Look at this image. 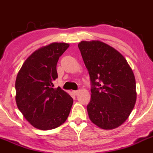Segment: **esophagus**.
<instances>
[{"instance_id":"34e87169","label":"esophagus","mask_w":153,"mask_h":153,"mask_svg":"<svg viewBox=\"0 0 153 153\" xmlns=\"http://www.w3.org/2000/svg\"><path fill=\"white\" fill-rule=\"evenodd\" d=\"M79 93V91H73V94L75 95H78V94Z\"/></svg>"}]
</instances>
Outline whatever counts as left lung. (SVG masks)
<instances>
[{
    "instance_id": "8db88e82",
    "label": "left lung",
    "mask_w": 153,
    "mask_h": 153,
    "mask_svg": "<svg viewBox=\"0 0 153 153\" xmlns=\"http://www.w3.org/2000/svg\"><path fill=\"white\" fill-rule=\"evenodd\" d=\"M78 46L91 79L90 119L102 129L118 128L136 103L134 72L125 57L105 43L83 41Z\"/></svg>"
}]
</instances>
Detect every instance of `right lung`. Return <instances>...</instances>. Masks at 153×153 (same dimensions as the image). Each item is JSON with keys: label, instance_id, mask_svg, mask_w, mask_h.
I'll return each mask as SVG.
<instances>
[{"label": "right lung", "instance_id": "obj_1", "mask_svg": "<svg viewBox=\"0 0 153 153\" xmlns=\"http://www.w3.org/2000/svg\"><path fill=\"white\" fill-rule=\"evenodd\" d=\"M69 44L52 43L27 58L16 79V102L25 119L40 130L54 129L66 121L73 103L69 94L53 87L56 64Z\"/></svg>", "mask_w": 153, "mask_h": 153}]
</instances>
